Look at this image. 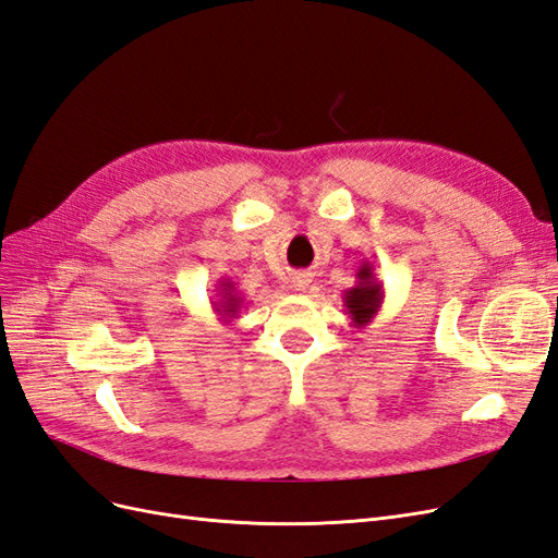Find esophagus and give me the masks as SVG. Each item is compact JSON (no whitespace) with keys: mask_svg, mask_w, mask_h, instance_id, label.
Segmentation results:
<instances>
[{"mask_svg":"<svg viewBox=\"0 0 558 558\" xmlns=\"http://www.w3.org/2000/svg\"><path fill=\"white\" fill-rule=\"evenodd\" d=\"M291 283H293L295 291H305L307 286L312 283V275H310V272H298V275H293Z\"/></svg>","mask_w":558,"mask_h":558,"instance_id":"34e87169","label":"esophagus"}]
</instances>
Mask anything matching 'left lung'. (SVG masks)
Returning <instances> with one entry per match:
<instances>
[{
	"instance_id": "obj_1",
	"label": "left lung",
	"mask_w": 558,
	"mask_h": 558,
	"mask_svg": "<svg viewBox=\"0 0 558 558\" xmlns=\"http://www.w3.org/2000/svg\"><path fill=\"white\" fill-rule=\"evenodd\" d=\"M342 302L353 328H363L377 316L384 302V286L375 275L373 263L363 260L356 272V286H351L349 291H344Z\"/></svg>"
}]
</instances>
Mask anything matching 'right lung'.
Returning <instances> with one entry per match:
<instances>
[{"instance_id":"1","label":"right lung","mask_w":558,"mask_h":558,"mask_svg":"<svg viewBox=\"0 0 558 558\" xmlns=\"http://www.w3.org/2000/svg\"><path fill=\"white\" fill-rule=\"evenodd\" d=\"M242 293L238 291V286L230 279H218L216 281V298L211 300L214 314L218 316V320H223L226 326H230L234 318H238V312L242 307Z\"/></svg>"}]
</instances>
